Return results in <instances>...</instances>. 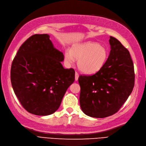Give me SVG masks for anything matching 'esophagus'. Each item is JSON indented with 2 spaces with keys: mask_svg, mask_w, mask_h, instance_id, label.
<instances>
[{
  "mask_svg": "<svg viewBox=\"0 0 146 146\" xmlns=\"http://www.w3.org/2000/svg\"><path fill=\"white\" fill-rule=\"evenodd\" d=\"M78 78H79V74L78 73V72H75V81H77L78 80Z\"/></svg>",
  "mask_w": 146,
  "mask_h": 146,
  "instance_id": "obj_1",
  "label": "esophagus"
}]
</instances>
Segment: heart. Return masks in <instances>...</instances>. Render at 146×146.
Listing matches in <instances>:
<instances>
[{"instance_id": "obj_1", "label": "heart", "mask_w": 146, "mask_h": 146, "mask_svg": "<svg viewBox=\"0 0 146 146\" xmlns=\"http://www.w3.org/2000/svg\"><path fill=\"white\" fill-rule=\"evenodd\" d=\"M108 58L107 49L97 42H86L74 45L71 51H65V60L71 65L78 60L79 69L84 73L93 74L104 67Z\"/></svg>"}]
</instances>
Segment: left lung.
<instances>
[{
    "label": "left lung",
    "instance_id": "obj_1",
    "mask_svg": "<svg viewBox=\"0 0 146 146\" xmlns=\"http://www.w3.org/2000/svg\"><path fill=\"white\" fill-rule=\"evenodd\" d=\"M110 51L105 65L91 76H79V103L82 111L96 118L113 115L133 90L135 73L129 51L110 36Z\"/></svg>",
    "mask_w": 146,
    "mask_h": 146
}]
</instances>
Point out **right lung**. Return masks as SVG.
Here are the masks:
<instances>
[{
  "instance_id": "add662e5",
  "label": "right lung",
  "mask_w": 146,
  "mask_h": 146,
  "mask_svg": "<svg viewBox=\"0 0 146 146\" xmlns=\"http://www.w3.org/2000/svg\"><path fill=\"white\" fill-rule=\"evenodd\" d=\"M63 53L47 34L35 35L19 49L11 68V85L19 101L30 113L53 114L74 81V70L65 69Z\"/></svg>"
}]
</instances>
